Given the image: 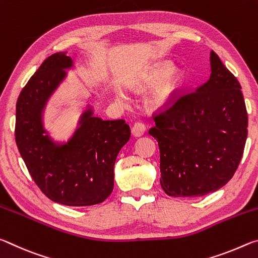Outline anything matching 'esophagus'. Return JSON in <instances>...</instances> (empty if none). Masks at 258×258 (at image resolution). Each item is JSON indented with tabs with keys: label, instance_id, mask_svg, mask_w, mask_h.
<instances>
[{
	"label": "esophagus",
	"instance_id": "obj_1",
	"mask_svg": "<svg viewBox=\"0 0 258 258\" xmlns=\"http://www.w3.org/2000/svg\"><path fill=\"white\" fill-rule=\"evenodd\" d=\"M146 132V126L141 121H137L132 127V134L134 137H141Z\"/></svg>",
	"mask_w": 258,
	"mask_h": 258
}]
</instances>
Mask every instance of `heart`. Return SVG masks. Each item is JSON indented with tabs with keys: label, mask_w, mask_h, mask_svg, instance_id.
Listing matches in <instances>:
<instances>
[{
	"label": "heart",
	"mask_w": 258,
	"mask_h": 258,
	"mask_svg": "<svg viewBox=\"0 0 258 258\" xmlns=\"http://www.w3.org/2000/svg\"><path fill=\"white\" fill-rule=\"evenodd\" d=\"M160 80L162 82L159 83L152 99L154 106H163L168 103L175 93L177 86L180 85L181 73L177 68H171L168 62L157 63L143 74L140 78L139 86L154 85Z\"/></svg>",
	"instance_id": "obj_1"
}]
</instances>
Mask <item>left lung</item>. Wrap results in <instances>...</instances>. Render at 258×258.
Wrapping results in <instances>:
<instances>
[{
  "instance_id": "obj_1",
  "label": "left lung",
  "mask_w": 258,
  "mask_h": 258,
  "mask_svg": "<svg viewBox=\"0 0 258 258\" xmlns=\"http://www.w3.org/2000/svg\"><path fill=\"white\" fill-rule=\"evenodd\" d=\"M211 78L181 89L152 113L160 185L171 197H200L225 185L237 171L248 134L241 85L215 52Z\"/></svg>"
}]
</instances>
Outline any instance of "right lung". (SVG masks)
<instances>
[{
	"instance_id": "1",
	"label": "right lung",
	"mask_w": 258,
	"mask_h": 258,
	"mask_svg": "<svg viewBox=\"0 0 258 258\" xmlns=\"http://www.w3.org/2000/svg\"><path fill=\"white\" fill-rule=\"evenodd\" d=\"M72 63L71 56L58 52L29 78L17 100L15 138L30 176L47 198L67 206H92L110 196L113 165L131 130L124 119L102 120L90 110L67 145L55 146L43 134L42 109Z\"/></svg>"
}]
</instances>
